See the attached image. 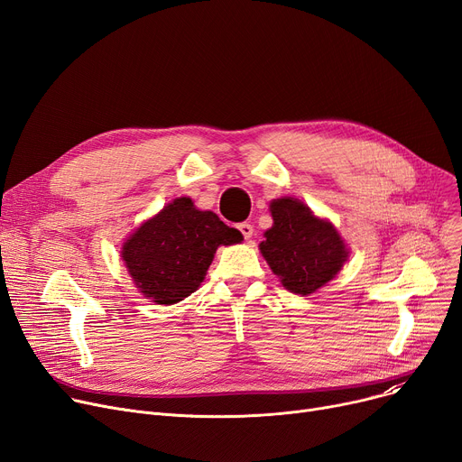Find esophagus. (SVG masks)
<instances>
[{"label":"esophagus","instance_id":"34e87169","mask_svg":"<svg viewBox=\"0 0 462 462\" xmlns=\"http://www.w3.org/2000/svg\"><path fill=\"white\" fill-rule=\"evenodd\" d=\"M237 230L241 232V236H244L245 239H251V237H253V232H254L253 225H249V223H239V225H237Z\"/></svg>","mask_w":462,"mask_h":462}]
</instances>
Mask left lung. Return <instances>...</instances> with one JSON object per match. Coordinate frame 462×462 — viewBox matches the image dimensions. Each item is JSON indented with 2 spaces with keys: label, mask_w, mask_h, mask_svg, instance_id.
<instances>
[{
  "label": "left lung",
  "mask_w": 462,
  "mask_h": 462,
  "mask_svg": "<svg viewBox=\"0 0 462 462\" xmlns=\"http://www.w3.org/2000/svg\"><path fill=\"white\" fill-rule=\"evenodd\" d=\"M273 226L265 230L260 253L290 292L309 296L329 282L348 260L337 228L298 199L270 204Z\"/></svg>",
  "instance_id": "8db88e82"
}]
</instances>
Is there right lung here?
<instances>
[{"label": "right lung", "mask_w": 462, "mask_h": 462, "mask_svg": "<svg viewBox=\"0 0 462 462\" xmlns=\"http://www.w3.org/2000/svg\"><path fill=\"white\" fill-rule=\"evenodd\" d=\"M239 230L187 197L164 206L121 247L129 275L157 305H172L200 286L218 245L239 244Z\"/></svg>", "instance_id": "obj_1"}]
</instances>
